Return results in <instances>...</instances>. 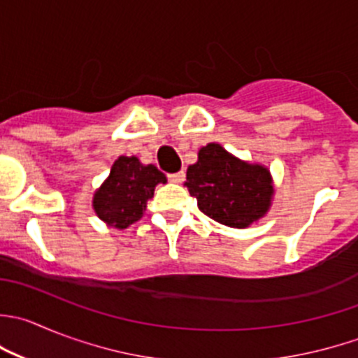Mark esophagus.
Listing matches in <instances>:
<instances>
[{"label":"esophagus","instance_id":"34e87169","mask_svg":"<svg viewBox=\"0 0 358 358\" xmlns=\"http://www.w3.org/2000/svg\"><path fill=\"white\" fill-rule=\"evenodd\" d=\"M168 178H169V182H173V183H183V180H185V173L183 171L173 173V175H169Z\"/></svg>","mask_w":358,"mask_h":358}]
</instances>
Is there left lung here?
Here are the masks:
<instances>
[{"label":"left lung","mask_w":358,"mask_h":358,"mask_svg":"<svg viewBox=\"0 0 358 358\" xmlns=\"http://www.w3.org/2000/svg\"><path fill=\"white\" fill-rule=\"evenodd\" d=\"M185 185L204 215L236 229L262 218L275 194L269 169L234 157L218 143L201 148Z\"/></svg>","instance_id":"obj_1"}]
</instances>
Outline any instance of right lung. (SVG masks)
I'll list each match as a JSON object with an SVG mask.
<instances>
[{"mask_svg":"<svg viewBox=\"0 0 358 358\" xmlns=\"http://www.w3.org/2000/svg\"><path fill=\"white\" fill-rule=\"evenodd\" d=\"M166 182L164 173L154 164L145 166L134 155H120L113 162L108 178L96 190L92 208L103 222L112 227L126 229L143 217L155 185Z\"/></svg>","mask_w":358,"mask_h":358,"instance_id":"add662e5","label":"right lung"}]
</instances>
